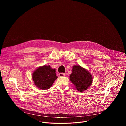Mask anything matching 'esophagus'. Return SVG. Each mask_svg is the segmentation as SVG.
Instances as JSON below:
<instances>
[{"label": "esophagus", "mask_w": 126, "mask_h": 126, "mask_svg": "<svg viewBox=\"0 0 126 126\" xmlns=\"http://www.w3.org/2000/svg\"><path fill=\"white\" fill-rule=\"evenodd\" d=\"M65 76V74L64 73H60L59 74V76L60 77H63V76Z\"/></svg>", "instance_id": "obj_1"}]
</instances>
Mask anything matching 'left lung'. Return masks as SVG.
<instances>
[{
  "mask_svg": "<svg viewBox=\"0 0 126 126\" xmlns=\"http://www.w3.org/2000/svg\"><path fill=\"white\" fill-rule=\"evenodd\" d=\"M72 71L70 80L78 91H84L92 85L93 77L87 70L80 65H74Z\"/></svg>",
  "mask_w": 126,
  "mask_h": 126,
  "instance_id": "obj_1",
  "label": "left lung"
}]
</instances>
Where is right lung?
<instances>
[{
  "mask_svg": "<svg viewBox=\"0 0 126 126\" xmlns=\"http://www.w3.org/2000/svg\"><path fill=\"white\" fill-rule=\"evenodd\" d=\"M55 71L50 65H45L38 67L33 72L32 75L34 84L43 90L49 89L58 78Z\"/></svg>",
  "mask_w": 126,
  "mask_h": 126,
  "instance_id": "add662e5",
  "label": "right lung"
}]
</instances>
